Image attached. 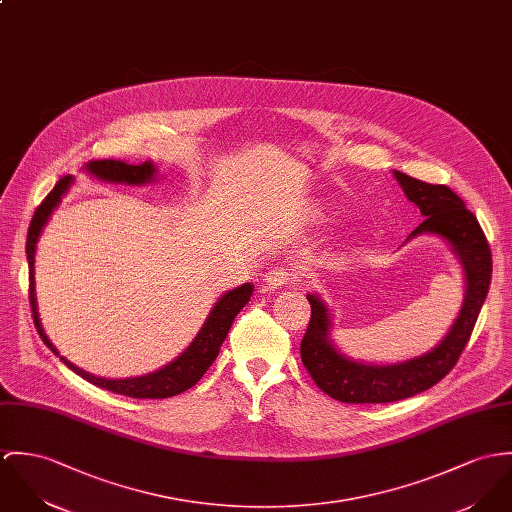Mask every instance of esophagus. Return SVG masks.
<instances>
[{"instance_id":"obj_1","label":"esophagus","mask_w":512,"mask_h":512,"mask_svg":"<svg viewBox=\"0 0 512 512\" xmlns=\"http://www.w3.org/2000/svg\"><path fill=\"white\" fill-rule=\"evenodd\" d=\"M266 285H270L272 289H279V287H283V285H289V283H293V272L291 270H287V268H283V266H278V268H274V270H270L268 274H266Z\"/></svg>"}]
</instances>
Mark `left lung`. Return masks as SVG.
Instances as JSON below:
<instances>
[{
    "mask_svg": "<svg viewBox=\"0 0 512 512\" xmlns=\"http://www.w3.org/2000/svg\"><path fill=\"white\" fill-rule=\"evenodd\" d=\"M393 178L424 217L407 240L434 234L450 246L464 272V303L446 336L426 354L395 364H370L354 360L334 346L328 305L321 295L307 293L311 321L301 340V360L326 395L342 403H391L436 385L464 352L491 283V250L464 201L450 187L432 186L397 170H393Z\"/></svg>",
    "mask_w": 512,
    "mask_h": 512,
    "instance_id": "left-lung-1",
    "label": "left lung"
}]
</instances>
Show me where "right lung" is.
<instances>
[{
	"label": "right lung",
	"mask_w": 512,
	"mask_h": 512,
	"mask_svg": "<svg viewBox=\"0 0 512 512\" xmlns=\"http://www.w3.org/2000/svg\"><path fill=\"white\" fill-rule=\"evenodd\" d=\"M82 170L88 176L99 180V182L125 184V186L152 184V182H156V174H158V168L154 166L152 160H146L144 164H139V166L125 164L121 160H92ZM72 184H74V178L64 176L54 186V189L48 193L47 199L35 211V217L29 225L27 246H25L27 248V262H29V301H31V309H33V319H35V326H37L43 342L56 356H60V354L54 348V344L50 342V338H48L47 332L43 328V323H41V317H39L37 293H35V254H37V242L45 231L54 209L60 205L62 197L66 195V191L70 189ZM252 291H254L252 283H242L231 291L223 293L217 299V303L211 307L205 323L201 325L199 332L195 334V338L189 342L186 350L178 358H174L170 364L162 366L156 372L144 373L139 377L107 379V377H97L93 373L74 366L64 356H60V360L66 364V368L78 373L80 377H84L86 381H90L93 385H97L101 389H107V391H113V393H119V395L133 397V399H166V397L184 393L189 387H193L203 377V373L209 370V366L215 362V358L221 350V344L225 342V338H227V334L233 326L234 317L250 301Z\"/></svg>",
	"instance_id": "1"
}]
</instances>
